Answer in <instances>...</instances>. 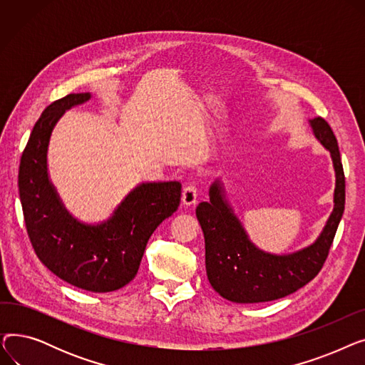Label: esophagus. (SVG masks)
Wrapping results in <instances>:
<instances>
[{"label": "esophagus", "instance_id": "1", "mask_svg": "<svg viewBox=\"0 0 365 365\" xmlns=\"http://www.w3.org/2000/svg\"><path fill=\"white\" fill-rule=\"evenodd\" d=\"M198 200V189L195 183H189L183 187L182 192V202L185 205H194Z\"/></svg>", "mask_w": 365, "mask_h": 365}]
</instances>
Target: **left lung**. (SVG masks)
<instances>
[{
  "mask_svg": "<svg viewBox=\"0 0 365 365\" xmlns=\"http://www.w3.org/2000/svg\"><path fill=\"white\" fill-rule=\"evenodd\" d=\"M317 139L331 153L336 170L334 210L319 238L289 256L267 255L248 241L238 219L223 201L220 185L210 189V201L200 202L197 217L205 240V269L210 284L237 303L271 302L289 296L312 281L329 257L344 210V173L337 139L321 117L311 120Z\"/></svg>",
  "mask_w": 365,
  "mask_h": 365,
  "instance_id": "8db88e82",
  "label": "left lung"
}]
</instances>
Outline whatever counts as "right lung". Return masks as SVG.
Listing matches in <instances>:
<instances>
[{
    "mask_svg": "<svg viewBox=\"0 0 365 365\" xmlns=\"http://www.w3.org/2000/svg\"><path fill=\"white\" fill-rule=\"evenodd\" d=\"M88 99V93L68 94L44 109L24 149L17 183L26 232L38 259L71 285L108 293L136 277L150 235L180 204L182 185L143 183L99 226L73 220L48 182L47 146L62 113Z\"/></svg>",
    "mask_w": 365,
    "mask_h": 365,
    "instance_id": "obj_1",
    "label": "right lung"
}]
</instances>
